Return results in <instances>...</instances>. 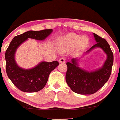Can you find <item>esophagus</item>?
Listing matches in <instances>:
<instances>
[{
	"label": "esophagus",
	"mask_w": 120,
	"mask_h": 120,
	"mask_svg": "<svg viewBox=\"0 0 120 120\" xmlns=\"http://www.w3.org/2000/svg\"><path fill=\"white\" fill-rule=\"evenodd\" d=\"M59 62H60V63H62V64H64V63H65L66 60H65V58H60V60H59Z\"/></svg>",
	"instance_id": "1"
}]
</instances>
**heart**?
<instances>
[{"label": "heart", "mask_w": 120, "mask_h": 120, "mask_svg": "<svg viewBox=\"0 0 120 120\" xmlns=\"http://www.w3.org/2000/svg\"><path fill=\"white\" fill-rule=\"evenodd\" d=\"M88 44V39L86 36L75 33H69L58 39V50L65 52L76 47L79 51H82Z\"/></svg>", "instance_id": "obj_1"}]
</instances>
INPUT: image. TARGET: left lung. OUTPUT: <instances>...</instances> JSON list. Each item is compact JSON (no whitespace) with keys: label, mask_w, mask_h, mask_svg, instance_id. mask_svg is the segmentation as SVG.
<instances>
[{"label":"left lung","mask_w":120,"mask_h":120,"mask_svg":"<svg viewBox=\"0 0 120 120\" xmlns=\"http://www.w3.org/2000/svg\"><path fill=\"white\" fill-rule=\"evenodd\" d=\"M97 44L86 52L88 54L95 48H101L107 55L102 68L88 71L79 67L78 59L73 58L67 62L66 81L73 92L81 95H91L101 88L109 79L113 64V54L109 44L105 39L94 33Z\"/></svg>","instance_id":"8db88e82"}]
</instances>
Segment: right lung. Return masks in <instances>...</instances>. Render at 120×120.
<instances>
[{"instance_id":"add662e5","label":"right lung","mask_w":120,"mask_h":120,"mask_svg":"<svg viewBox=\"0 0 120 120\" xmlns=\"http://www.w3.org/2000/svg\"><path fill=\"white\" fill-rule=\"evenodd\" d=\"M52 29L40 31L29 30L16 36L11 41L5 54L6 73L14 86L25 92H35L42 90L46 84L50 73L59 65L58 61H42L32 69L19 67L16 63L15 54L19 45L28 39L44 40L52 32Z\"/></svg>"}]
</instances>
